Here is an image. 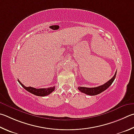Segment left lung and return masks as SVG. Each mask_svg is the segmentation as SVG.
<instances>
[{"label":"left lung","instance_id":"obj_1","mask_svg":"<svg viewBox=\"0 0 134 134\" xmlns=\"http://www.w3.org/2000/svg\"><path fill=\"white\" fill-rule=\"evenodd\" d=\"M116 74V71L115 72V75H114L113 77L112 78L111 80H109L108 81H107L102 86L97 87H92V88H87V87H78V89L79 90V91H81L83 93L89 95V96H96V95L100 94L101 92L105 91V90L107 89L108 87L111 86L113 83L114 80L115 79Z\"/></svg>","mask_w":134,"mask_h":134}]
</instances>
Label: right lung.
<instances>
[{"label":"right lung","instance_id":"1","mask_svg":"<svg viewBox=\"0 0 134 134\" xmlns=\"http://www.w3.org/2000/svg\"><path fill=\"white\" fill-rule=\"evenodd\" d=\"M18 80L19 83L20 84L21 86H22L23 88L26 90L37 96L44 97L46 96H48V95H49L50 94L52 93V92L55 90V87H51L47 88H38V89L33 88V87H26L24 86V85L21 83L19 80Z\"/></svg>","mask_w":134,"mask_h":134}]
</instances>
